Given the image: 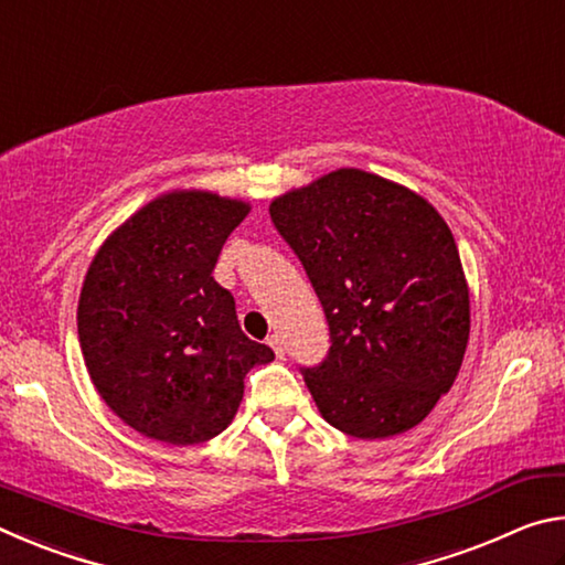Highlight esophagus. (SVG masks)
Here are the masks:
<instances>
[{"label":"esophagus","mask_w":565,"mask_h":565,"mask_svg":"<svg viewBox=\"0 0 565 565\" xmlns=\"http://www.w3.org/2000/svg\"><path fill=\"white\" fill-rule=\"evenodd\" d=\"M269 347L274 349L276 356L284 359V351H286V347H284V339L279 337V333H274V337H269Z\"/></svg>","instance_id":"34e87169"}]
</instances>
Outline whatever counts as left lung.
I'll return each mask as SVG.
<instances>
[{
  "instance_id": "8db88e82",
  "label": "left lung",
  "mask_w": 565,
  "mask_h": 565,
  "mask_svg": "<svg viewBox=\"0 0 565 565\" xmlns=\"http://www.w3.org/2000/svg\"><path fill=\"white\" fill-rule=\"evenodd\" d=\"M327 313L331 349L303 369L319 414L374 441L418 426L463 363L471 299L454 234L424 196L343 167L269 204Z\"/></svg>"
}]
</instances>
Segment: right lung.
<instances>
[{
    "label": "right lung",
    "mask_w": 565,
    "mask_h": 565,
    "mask_svg": "<svg viewBox=\"0 0 565 565\" xmlns=\"http://www.w3.org/2000/svg\"><path fill=\"white\" fill-rule=\"evenodd\" d=\"M248 212L244 199L174 189L94 254L76 309L84 363L104 404L141 436L174 446L218 436L242 404L244 376L274 361L212 276Z\"/></svg>",
    "instance_id": "right-lung-1"
}]
</instances>
